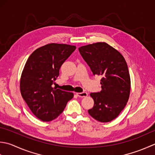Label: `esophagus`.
<instances>
[{
	"label": "esophagus",
	"instance_id": "esophagus-1",
	"mask_svg": "<svg viewBox=\"0 0 155 155\" xmlns=\"http://www.w3.org/2000/svg\"><path fill=\"white\" fill-rule=\"evenodd\" d=\"M77 95L80 97H87L88 96V94L87 92H81V93H77Z\"/></svg>",
	"mask_w": 155,
	"mask_h": 155
}]
</instances>
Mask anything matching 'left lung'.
I'll use <instances>...</instances> for the list:
<instances>
[{
	"instance_id": "obj_1",
	"label": "left lung",
	"mask_w": 155,
	"mask_h": 155,
	"mask_svg": "<svg viewBox=\"0 0 155 155\" xmlns=\"http://www.w3.org/2000/svg\"><path fill=\"white\" fill-rule=\"evenodd\" d=\"M78 49L93 74L102 76V90L90 94L94 105L88 113L99 122L112 121L124 108L130 96V78L124 57L105 42L90 44Z\"/></svg>"
}]
</instances>
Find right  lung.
<instances>
[{"mask_svg": "<svg viewBox=\"0 0 155 155\" xmlns=\"http://www.w3.org/2000/svg\"><path fill=\"white\" fill-rule=\"evenodd\" d=\"M75 49V46L67 44H47L31 53L25 65L20 80L21 96L41 121L58 118L73 98L72 92L51 86L59 76L61 65Z\"/></svg>", "mask_w": 155, "mask_h": 155, "instance_id": "obj_1", "label": "right lung"}]
</instances>
